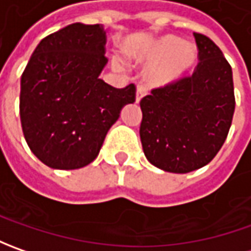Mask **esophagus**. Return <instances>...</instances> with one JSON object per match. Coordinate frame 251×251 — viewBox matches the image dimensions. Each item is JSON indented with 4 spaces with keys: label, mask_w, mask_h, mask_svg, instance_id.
I'll return each mask as SVG.
<instances>
[{
    "label": "esophagus",
    "mask_w": 251,
    "mask_h": 251,
    "mask_svg": "<svg viewBox=\"0 0 251 251\" xmlns=\"http://www.w3.org/2000/svg\"><path fill=\"white\" fill-rule=\"evenodd\" d=\"M144 95H145L144 89H142L141 86H138V88H137V92H135V103H140L141 99L144 98Z\"/></svg>",
    "instance_id": "obj_1"
}]
</instances>
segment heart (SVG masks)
<instances>
[{
	"mask_svg": "<svg viewBox=\"0 0 251 251\" xmlns=\"http://www.w3.org/2000/svg\"><path fill=\"white\" fill-rule=\"evenodd\" d=\"M131 55L135 60L155 63L145 71V79L152 86L177 82L193 68L197 58L194 47L175 36H162L144 49L131 51Z\"/></svg>",
	"mask_w": 251,
	"mask_h": 251,
	"instance_id": "b5f03b06",
	"label": "heart"
}]
</instances>
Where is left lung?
Returning a JSON list of instances; mask_svg holds the SVG:
<instances>
[{"label":"left lung","mask_w":251,"mask_h":251,"mask_svg":"<svg viewBox=\"0 0 251 251\" xmlns=\"http://www.w3.org/2000/svg\"><path fill=\"white\" fill-rule=\"evenodd\" d=\"M196 71L142 98L140 137L147 159L172 173L202 168L222 148L235 111L232 68L209 37L194 33Z\"/></svg>","instance_id":"1"}]
</instances>
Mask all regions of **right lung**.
<instances>
[{
	"label": "right lung",
	"instance_id": "obj_1",
	"mask_svg": "<svg viewBox=\"0 0 251 251\" xmlns=\"http://www.w3.org/2000/svg\"><path fill=\"white\" fill-rule=\"evenodd\" d=\"M101 25L73 24L44 37L21 78L25 140L49 168L79 169L99 155L135 86L117 89L99 78L107 64Z\"/></svg>",
	"mask_w": 251,
	"mask_h": 251
}]
</instances>
